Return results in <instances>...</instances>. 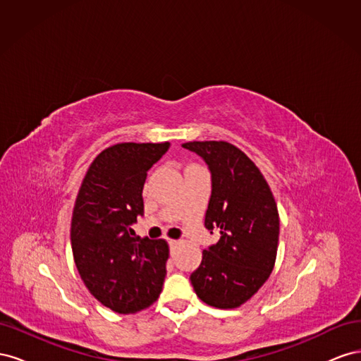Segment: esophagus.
I'll use <instances>...</instances> for the list:
<instances>
[{"instance_id": "1", "label": "esophagus", "mask_w": 361, "mask_h": 361, "mask_svg": "<svg viewBox=\"0 0 361 361\" xmlns=\"http://www.w3.org/2000/svg\"><path fill=\"white\" fill-rule=\"evenodd\" d=\"M170 251H171V255L174 253V250H176L178 248V245L180 244V241H178V239H170Z\"/></svg>"}]
</instances>
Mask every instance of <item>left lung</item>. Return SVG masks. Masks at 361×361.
Masks as SVG:
<instances>
[{
	"label": "left lung",
	"mask_w": 361,
	"mask_h": 361,
	"mask_svg": "<svg viewBox=\"0 0 361 361\" xmlns=\"http://www.w3.org/2000/svg\"><path fill=\"white\" fill-rule=\"evenodd\" d=\"M182 147L204 159L212 194L204 226L221 238L203 250L190 280L197 297L216 309H236L264 286L274 269L280 220L264 174L227 141H190Z\"/></svg>",
	"instance_id": "left-lung-1"
}]
</instances>
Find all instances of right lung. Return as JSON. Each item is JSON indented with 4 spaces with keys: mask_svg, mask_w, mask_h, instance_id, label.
I'll list each match as a JSON object with an SVG mask.
<instances>
[{
    "mask_svg": "<svg viewBox=\"0 0 361 361\" xmlns=\"http://www.w3.org/2000/svg\"><path fill=\"white\" fill-rule=\"evenodd\" d=\"M170 143H118L94 158L76 195L71 243L85 288L105 307L137 313L154 304L166 279L169 244L130 228L143 215L149 169Z\"/></svg>",
    "mask_w": 361,
    "mask_h": 361,
    "instance_id": "obj_1",
    "label": "right lung"
}]
</instances>
